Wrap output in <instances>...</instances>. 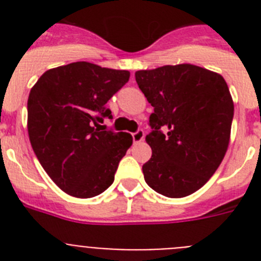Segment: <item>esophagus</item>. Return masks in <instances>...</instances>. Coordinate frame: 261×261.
I'll use <instances>...</instances> for the list:
<instances>
[{
    "label": "esophagus",
    "mask_w": 261,
    "mask_h": 261,
    "mask_svg": "<svg viewBox=\"0 0 261 261\" xmlns=\"http://www.w3.org/2000/svg\"><path fill=\"white\" fill-rule=\"evenodd\" d=\"M132 137H133V142H136V144H137V142L144 141V138H145L144 130H137L136 133H133Z\"/></svg>",
    "instance_id": "1"
}]
</instances>
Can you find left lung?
<instances>
[{
	"mask_svg": "<svg viewBox=\"0 0 261 261\" xmlns=\"http://www.w3.org/2000/svg\"><path fill=\"white\" fill-rule=\"evenodd\" d=\"M136 82L154 107L142 166L155 192L179 199L200 190L222 162L230 141L234 103L223 77L192 64L136 71Z\"/></svg>",
	"mask_w": 261,
	"mask_h": 261,
	"instance_id": "8db88e82",
	"label": "left lung"
}]
</instances>
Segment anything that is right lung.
Listing matches in <instances>:
<instances>
[{
    "label": "right lung",
    "instance_id": "obj_1",
    "mask_svg": "<svg viewBox=\"0 0 261 261\" xmlns=\"http://www.w3.org/2000/svg\"><path fill=\"white\" fill-rule=\"evenodd\" d=\"M129 75L128 70L71 62L45 71L30 91V142L45 172L68 195L90 199L114 183L133 138L103 130L99 123L112 117L106 103Z\"/></svg>",
    "mask_w": 261,
    "mask_h": 261
}]
</instances>
